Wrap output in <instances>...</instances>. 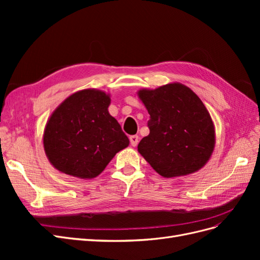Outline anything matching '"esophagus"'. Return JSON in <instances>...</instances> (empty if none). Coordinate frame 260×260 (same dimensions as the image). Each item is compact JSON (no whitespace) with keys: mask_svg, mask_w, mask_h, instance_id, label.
<instances>
[{"mask_svg":"<svg viewBox=\"0 0 260 260\" xmlns=\"http://www.w3.org/2000/svg\"><path fill=\"white\" fill-rule=\"evenodd\" d=\"M130 143L132 146H137L139 143V137L138 136H130Z\"/></svg>","mask_w":260,"mask_h":260,"instance_id":"1","label":"esophagus"}]
</instances>
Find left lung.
I'll return each instance as SVG.
<instances>
[{
    "instance_id": "8db88e82",
    "label": "left lung",
    "mask_w": 260,
    "mask_h": 260,
    "mask_svg": "<svg viewBox=\"0 0 260 260\" xmlns=\"http://www.w3.org/2000/svg\"><path fill=\"white\" fill-rule=\"evenodd\" d=\"M149 114V135L138 151L165 178L185 176L207 162L215 147V128L205 105L181 83L141 90Z\"/></svg>"
}]
</instances>
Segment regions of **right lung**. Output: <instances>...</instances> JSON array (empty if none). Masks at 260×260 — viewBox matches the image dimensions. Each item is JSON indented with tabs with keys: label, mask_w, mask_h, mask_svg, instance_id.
Instances as JSON below:
<instances>
[{
	"label": "right lung",
	"mask_w": 260,
	"mask_h": 260,
	"mask_svg": "<svg viewBox=\"0 0 260 260\" xmlns=\"http://www.w3.org/2000/svg\"><path fill=\"white\" fill-rule=\"evenodd\" d=\"M106 93L88 89L74 93L55 109L44 130L45 154L64 174L92 179L129 145L120 124L108 113Z\"/></svg>",
	"instance_id": "1"
}]
</instances>
